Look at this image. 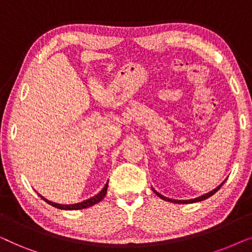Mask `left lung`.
<instances>
[{
    "mask_svg": "<svg viewBox=\"0 0 252 252\" xmlns=\"http://www.w3.org/2000/svg\"><path fill=\"white\" fill-rule=\"evenodd\" d=\"M225 181H226V180H225ZM225 181H223V182H225ZM223 182H222V184H220V185L218 186V187L213 189V190L209 191L208 194H204V195H202V196H198V197H196V198H191V199H184V201H181V199H172V198H167V197H165V196H163V195H161V194H159V192H158V191L155 190L154 188H153V190H154L155 194H156V195L158 196V197H160L161 199H164V201L172 202V203H179V204H188V203L201 202V201H204V199H206V198H209L210 196H212L213 194H216V192L219 190L220 187H221V186L223 185Z\"/></svg>",
    "mask_w": 252,
    "mask_h": 252,
    "instance_id": "obj_1",
    "label": "left lung"
}]
</instances>
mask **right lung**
I'll list each match as a JSON object with an SVG mask.
<instances>
[{
	"label": "right lung",
	"instance_id": "1",
	"mask_svg": "<svg viewBox=\"0 0 252 252\" xmlns=\"http://www.w3.org/2000/svg\"><path fill=\"white\" fill-rule=\"evenodd\" d=\"M106 190H108V182H106V185L104 186V188L102 189L101 191L98 192L97 195H95L94 197H91L88 199H86L84 202H80V203H75V204H58V203H54L51 201H48L43 197V196L40 195V197L43 199V201H46L48 204L53 205L54 208H57V209H61V210H80V209H86V208H89V206H93L96 203L101 202L103 198H104V196L106 194Z\"/></svg>",
	"mask_w": 252,
	"mask_h": 252
}]
</instances>
